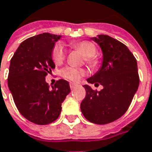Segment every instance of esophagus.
<instances>
[{
  "label": "esophagus",
  "instance_id": "obj_1",
  "mask_svg": "<svg viewBox=\"0 0 152 152\" xmlns=\"http://www.w3.org/2000/svg\"><path fill=\"white\" fill-rule=\"evenodd\" d=\"M69 86H70L71 89H74V88H75L77 86H78V84H77V83H70Z\"/></svg>",
  "mask_w": 152,
  "mask_h": 152
}]
</instances>
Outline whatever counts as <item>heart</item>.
<instances>
[{
  "label": "heart",
  "instance_id": "b5f03b06",
  "mask_svg": "<svg viewBox=\"0 0 152 152\" xmlns=\"http://www.w3.org/2000/svg\"><path fill=\"white\" fill-rule=\"evenodd\" d=\"M72 47L81 51L85 56V61L90 65H96L98 63V59L95 55L96 53V47L89 41H82L78 42L72 43ZM66 56V50L64 46L60 42L54 46L51 51L52 60L56 64H61L64 61ZM61 75L64 78L71 81H78L86 74V71L82 68H75L72 66H65L61 70Z\"/></svg>",
  "mask_w": 152,
  "mask_h": 152
}]
</instances>
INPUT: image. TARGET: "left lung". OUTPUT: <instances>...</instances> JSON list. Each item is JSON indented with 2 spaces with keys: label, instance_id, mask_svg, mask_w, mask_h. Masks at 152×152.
Here are the masks:
<instances>
[{
  "label": "left lung",
  "instance_id": "1",
  "mask_svg": "<svg viewBox=\"0 0 152 152\" xmlns=\"http://www.w3.org/2000/svg\"><path fill=\"white\" fill-rule=\"evenodd\" d=\"M98 44L103 61L89 83L103 86L100 91L84 85L86 96L80 105L88 121L105 124L119 119L127 111L139 85L137 60L124 44L108 35L91 37Z\"/></svg>",
  "mask_w": 152,
  "mask_h": 152
}]
</instances>
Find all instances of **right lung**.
I'll return each instance as SVG.
<instances>
[{
    "label": "right lung",
    "mask_w": 152,
    "mask_h": 152,
    "mask_svg": "<svg viewBox=\"0 0 152 152\" xmlns=\"http://www.w3.org/2000/svg\"><path fill=\"white\" fill-rule=\"evenodd\" d=\"M61 37L48 33L29 37L10 60L8 87L16 107L24 118L39 125L58 119L61 104L70 92L66 80L60 79L50 88L45 78L56 67L51 51Z\"/></svg>",
    "instance_id": "add662e5"
}]
</instances>
